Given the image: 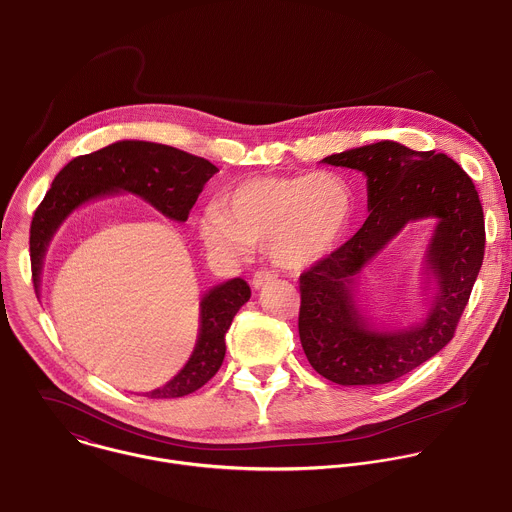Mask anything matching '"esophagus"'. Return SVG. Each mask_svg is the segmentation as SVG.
<instances>
[{
  "label": "esophagus",
  "mask_w": 512,
  "mask_h": 512,
  "mask_svg": "<svg viewBox=\"0 0 512 512\" xmlns=\"http://www.w3.org/2000/svg\"><path fill=\"white\" fill-rule=\"evenodd\" d=\"M275 279H277V273H275V271L261 269V271H255V275H253L251 283H253V287H255V289H261V287H265V285L273 283Z\"/></svg>",
  "instance_id": "34e87169"
}]
</instances>
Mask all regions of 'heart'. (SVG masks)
Wrapping results in <instances>:
<instances>
[{"mask_svg": "<svg viewBox=\"0 0 512 512\" xmlns=\"http://www.w3.org/2000/svg\"><path fill=\"white\" fill-rule=\"evenodd\" d=\"M351 193L331 173L267 175L239 183L201 221L203 243L223 255H247L271 243V257L289 271L323 261L351 221Z\"/></svg>", "mask_w": 512, "mask_h": 512, "instance_id": "1", "label": "heart"}]
</instances>
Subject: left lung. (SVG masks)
Listing matches in <instances>:
<instances>
[{"label":"left lung","mask_w":512,"mask_h":512,"mask_svg":"<svg viewBox=\"0 0 512 512\" xmlns=\"http://www.w3.org/2000/svg\"><path fill=\"white\" fill-rule=\"evenodd\" d=\"M323 161L365 173L371 213L347 243L301 273V345L311 367L337 385H385L455 337L485 257L483 205L473 179L445 153L379 141ZM427 216L438 219L428 252L438 287L430 315L409 330H371L352 297L354 277L409 220Z\"/></svg>","instance_id":"obj_1"}]
</instances>
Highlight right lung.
<instances>
[{
    "label": "right lung",
    "mask_w": 512,
    "mask_h": 512,
    "mask_svg": "<svg viewBox=\"0 0 512 512\" xmlns=\"http://www.w3.org/2000/svg\"><path fill=\"white\" fill-rule=\"evenodd\" d=\"M217 171L203 157L151 141H117L71 159L55 175L31 219L29 257L35 293L47 245L73 209L91 199L127 191L151 203L165 217L187 221L203 185ZM249 297L251 289L239 277L213 287L201 299V325L191 359L167 385L145 397L175 399L201 389L219 371L225 357V333Z\"/></svg>",
    "instance_id": "right-lung-1"
}]
</instances>
